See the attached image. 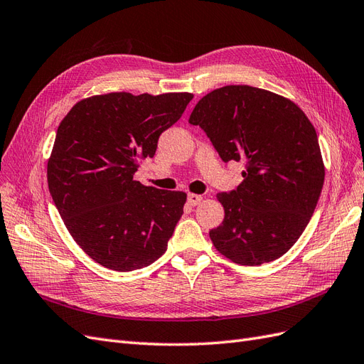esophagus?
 Instances as JSON below:
<instances>
[{"label": "esophagus", "instance_id": "34e87169", "mask_svg": "<svg viewBox=\"0 0 364 364\" xmlns=\"http://www.w3.org/2000/svg\"><path fill=\"white\" fill-rule=\"evenodd\" d=\"M202 202V196H199V194H188L186 196V203H188L190 206H197Z\"/></svg>", "mask_w": 364, "mask_h": 364}]
</instances>
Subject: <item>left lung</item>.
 <instances>
[{
    "mask_svg": "<svg viewBox=\"0 0 364 364\" xmlns=\"http://www.w3.org/2000/svg\"><path fill=\"white\" fill-rule=\"evenodd\" d=\"M199 126L223 162L243 161L235 190L217 194L225 220L214 246L241 266L278 259L302 235L322 193L325 168L316 130L293 102L247 85H229L196 105Z\"/></svg>",
    "mask_w": 364,
    "mask_h": 364,
    "instance_id": "obj_1",
    "label": "left lung"
}]
</instances>
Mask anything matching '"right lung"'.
<instances>
[{
    "mask_svg": "<svg viewBox=\"0 0 364 364\" xmlns=\"http://www.w3.org/2000/svg\"><path fill=\"white\" fill-rule=\"evenodd\" d=\"M191 100L190 92H112L79 102L62 119L48 188L75 243L103 267L132 272L167 250L186 194L144 186L134 174Z\"/></svg>",
    "mask_w": 364,
    "mask_h": 364,
    "instance_id": "1",
    "label": "right lung"
}]
</instances>
